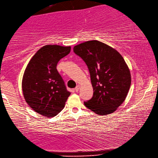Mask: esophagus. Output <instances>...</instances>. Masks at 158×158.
Masks as SVG:
<instances>
[{"mask_svg":"<svg viewBox=\"0 0 158 158\" xmlns=\"http://www.w3.org/2000/svg\"><path fill=\"white\" fill-rule=\"evenodd\" d=\"M74 90H75L76 92H78L79 90H80V86L79 85H77L76 87L74 89Z\"/></svg>","mask_w":158,"mask_h":158,"instance_id":"esophagus-1","label":"esophagus"}]
</instances>
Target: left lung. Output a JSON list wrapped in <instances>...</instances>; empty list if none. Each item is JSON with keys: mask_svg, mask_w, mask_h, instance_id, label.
Here are the masks:
<instances>
[{"mask_svg": "<svg viewBox=\"0 0 158 158\" xmlns=\"http://www.w3.org/2000/svg\"><path fill=\"white\" fill-rule=\"evenodd\" d=\"M85 61L91 76L93 95L84 102L99 115L112 113L125 101L131 85V75L123 58L114 48L97 40L73 47Z\"/></svg>", "mask_w": 158, "mask_h": 158, "instance_id": "8db88e82", "label": "left lung"}]
</instances>
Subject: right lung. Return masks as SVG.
<instances>
[{
	"instance_id": "obj_1",
	"label": "right lung",
	"mask_w": 158,
	"mask_h": 158,
	"mask_svg": "<svg viewBox=\"0 0 158 158\" xmlns=\"http://www.w3.org/2000/svg\"><path fill=\"white\" fill-rule=\"evenodd\" d=\"M70 50V46L46 45L28 63L22 78V91L26 102L37 113L53 117L65 106L70 92L56 65Z\"/></svg>"
}]
</instances>
